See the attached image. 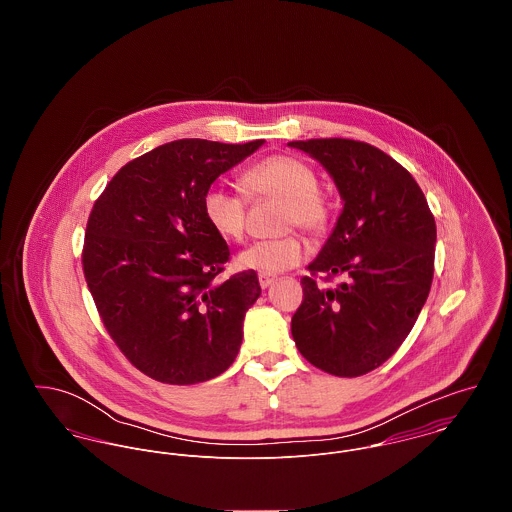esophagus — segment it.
<instances>
[{
	"label": "esophagus",
	"instance_id": "34e87169",
	"mask_svg": "<svg viewBox=\"0 0 512 512\" xmlns=\"http://www.w3.org/2000/svg\"><path fill=\"white\" fill-rule=\"evenodd\" d=\"M258 282L266 290V288H270L276 282V276L274 274H258Z\"/></svg>",
	"mask_w": 512,
	"mask_h": 512
}]
</instances>
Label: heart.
Listing matches in <instances>:
<instances>
[{"label": "heart", "instance_id": "obj_1", "mask_svg": "<svg viewBox=\"0 0 512 512\" xmlns=\"http://www.w3.org/2000/svg\"><path fill=\"white\" fill-rule=\"evenodd\" d=\"M242 185L250 197H276L286 203L284 228L297 226L305 232H321L329 219L321 199L315 171L297 157L272 155L242 175ZM203 215L209 226L224 240H240L246 222V199L224 187L213 185L203 195ZM303 246L295 236L258 240L244 248L236 262L242 270L260 274H280L297 266Z\"/></svg>", "mask_w": 512, "mask_h": 512}]
</instances>
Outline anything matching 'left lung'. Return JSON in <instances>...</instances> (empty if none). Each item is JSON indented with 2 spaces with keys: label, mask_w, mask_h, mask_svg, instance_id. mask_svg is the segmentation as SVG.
I'll return each mask as SVG.
<instances>
[{
  "label": "left lung",
  "mask_w": 512,
  "mask_h": 512,
  "mask_svg": "<svg viewBox=\"0 0 512 512\" xmlns=\"http://www.w3.org/2000/svg\"><path fill=\"white\" fill-rule=\"evenodd\" d=\"M319 161L343 211L311 276H343L337 288L301 280L293 313L299 353L335 376H361L388 361L412 331L432 288L436 220L414 177L365 142H290Z\"/></svg>",
  "instance_id": "left-lung-1"
}]
</instances>
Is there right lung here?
I'll return each instance as SVG.
<instances>
[{
    "label": "right lung",
    "mask_w": 512,
    "mask_h": 512,
    "mask_svg": "<svg viewBox=\"0 0 512 512\" xmlns=\"http://www.w3.org/2000/svg\"><path fill=\"white\" fill-rule=\"evenodd\" d=\"M264 140H175L124 165L94 203L82 268L114 343L144 374L197 384L234 363L246 311L260 297L254 270L224 282L230 250L203 215L217 177Z\"/></svg>",
    "instance_id": "add662e5"
}]
</instances>
